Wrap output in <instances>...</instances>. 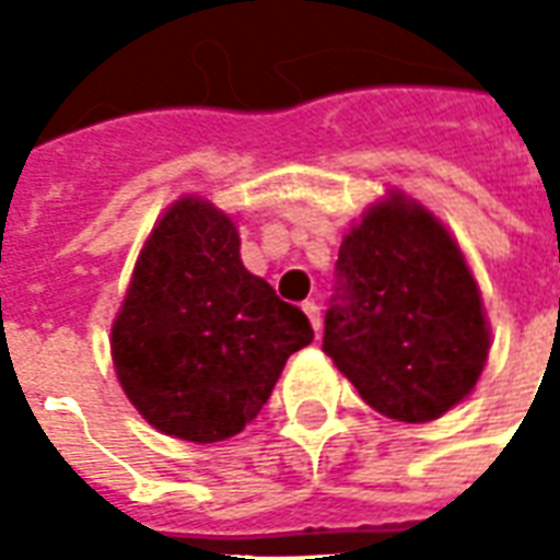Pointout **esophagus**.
Masks as SVG:
<instances>
[{
    "label": "esophagus",
    "instance_id": "34e87169",
    "mask_svg": "<svg viewBox=\"0 0 560 560\" xmlns=\"http://www.w3.org/2000/svg\"><path fill=\"white\" fill-rule=\"evenodd\" d=\"M303 312H305V317L312 320V327H315V332H317V329H320V308H317V303H312V300H308V303H303Z\"/></svg>",
    "mask_w": 560,
    "mask_h": 560
}]
</instances>
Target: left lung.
I'll return each instance as SVG.
<instances>
[{
    "instance_id": "obj_1",
    "label": "left lung",
    "mask_w": 560,
    "mask_h": 560,
    "mask_svg": "<svg viewBox=\"0 0 560 560\" xmlns=\"http://www.w3.org/2000/svg\"><path fill=\"white\" fill-rule=\"evenodd\" d=\"M336 272L324 351L377 413L429 422L468 399L492 329L444 221L389 191L345 233Z\"/></svg>"
}]
</instances>
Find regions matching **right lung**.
Returning a JSON list of instances; mask_svg holds the SVG:
<instances>
[{
	"label": "right lung",
	"mask_w": 560,
	"mask_h": 560,
	"mask_svg": "<svg viewBox=\"0 0 560 560\" xmlns=\"http://www.w3.org/2000/svg\"><path fill=\"white\" fill-rule=\"evenodd\" d=\"M312 339L308 317L243 267L236 221L185 195L140 248L110 353L152 429L215 444L255 420L288 357Z\"/></svg>",
	"instance_id": "1"
}]
</instances>
